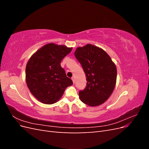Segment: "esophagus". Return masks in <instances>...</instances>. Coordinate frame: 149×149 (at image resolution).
I'll list each match as a JSON object with an SVG mask.
<instances>
[{
	"label": "esophagus",
	"instance_id": "esophagus-1",
	"mask_svg": "<svg viewBox=\"0 0 149 149\" xmlns=\"http://www.w3.org/2000/svg\"><path fill=\"white\" fill-rule=\"evenodd\" d=\"M71 79H72V81H73V83H75V79H74V78L73 77H72V78H71Z\"/></svg>",
	"mask_w": 149,
	"mask_h": 149
}]
</instances>
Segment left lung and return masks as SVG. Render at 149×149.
Segmentation results:
<instances>
[{"mask_svg": "<svg viewBox=\"0 0 149 149\" xmlns=\"http://www.w3.org/2000/svg\"><path fill=\"white\" fill-rule=\"evenodd\" d=\"M74 56L81 65L86 77V87L79 91L81 101L89 106L104 102L113 92L117 69L109 55L91 44L76 49Z\"/></svg>", "mask_w": 149, "mask_h": 149, "instance_id": "8db88e82", "label": "left lung"}]
</instances>
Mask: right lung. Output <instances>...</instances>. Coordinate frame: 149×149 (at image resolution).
I'll return each mask as SVG.
<instances>
[{"label":"right lung","instance_id":"add662e5","mask_svg":"<svg viewBox=\"0 0 149 149\" xmlns=\"http://www.w3.org/2000/svg\"><path fill=\"white\" fill-rule=\"evenodd\" d=\"M72 48L48 43L30 57L25 70L26 85L31 93L43 104H52L63 96L65 89L73 84L61 61Z\"/></svg>","mask_w":149,"mask_h":149}]
</instances>
